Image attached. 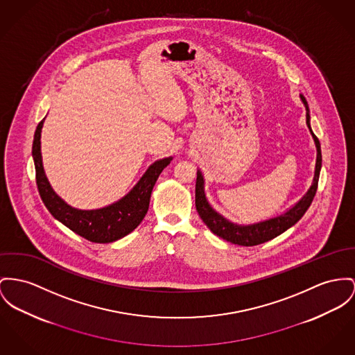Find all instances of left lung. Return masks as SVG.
I'll return each mask as SVG.
<instances>
[{
	"mask_svg": "<svg viewBox=\"0 0 355 355\" xmlns=\"http://www.w3.org/2000/svg\"><path fill=\"white\" fill-rule=\"evenodd\" d=\"M306 107H307V125L309 126V110H308L307 101L304 96H302ZM312 133V130H311ZM313 140L316 144V149H318V157H316V168H315V178H313V183L311 186V189H308L307 193L303 196V199L295 206L292 207L289 211L265 220L260 222L256 225H249V226H238L232 222H229L227 219H225L222 215L214 211L211 206L209 205L206 196H205V189H203V176L200 172H198L196 176V184H195V206L199 216L202 218V220L207 225V227L213 232L214 234H216L223 239H226L227 242L241 245V246H256L263 243L269 239H273L275 236H280L285 230H288L291 226H293L296 222H299V219L306 214L308 207L311 206L313 196L316 193L318 189V182H319V173H320V166H322V150H320V142L318 140V137L312 133Z\"/></svg>",
	"mask_w": 355,
	"mask_h": 355,
	"instance_id": "8db88e82",
	"label": "left lung"
}]
</instances>
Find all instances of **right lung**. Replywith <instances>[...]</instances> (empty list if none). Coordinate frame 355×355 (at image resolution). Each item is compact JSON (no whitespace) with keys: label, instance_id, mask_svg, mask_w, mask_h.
<instances>
[{"label":"right lung","instance_id":"1","mask_svg":"<svg viewBox=\"0 0 355 355\" xmlns=\"http://www.w3.org/2000/svg\"><path fill=\"white\" fill-rule=\"evenodd\" d=\"M43 121L44 119L39 122L35 132L32 156L36 169L37 189L48 211L73 233L95 243H109L133 232L148 213L153 186L162 171L169 164L171 157L159 160L149 166L135 189L119 202L99 210H76L64 203L48 183L40 152Z\"/></svg>","mask_w":355,"mask_h":355}]
</instances>
